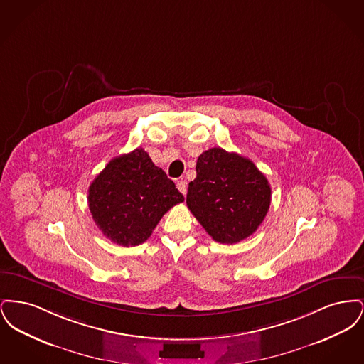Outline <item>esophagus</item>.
I'll use <instances>...</instances> for the list:
<instances>
[{
  "instance_id": "esophagus-1",
  "label": "esophagus",
  "mask_w": 364,
  "mask_h": 364,
  "mask_svg": "<svg viewBox=\"0 0 364 364\" xmlns=\"http://www.w3.org/2000/svg\"><path fill=\"white\" fill-rule=\"evenodd\" d=\"M177 190L180 191L183 195H186L187 193V183L184 181V180H180V181H177Z\"/></svg>"
}]
</instances>
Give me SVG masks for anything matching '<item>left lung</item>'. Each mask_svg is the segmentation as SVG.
I'll list each match as a JSON object with an SVG mask.
<instances>
[{
  "label": "left lung",
  "instance_id": "left-lung-1",
  "mask_svg": "<svg viewBox=\"0 0 364 364\" xmlns=\"http://www.w3.org/2000/svg\"><path fill=\"white\" fill-rule=\"evenodd\" d=\"M272 200L266 176L248 158L213 147L196 162L187 206L215 242H239L264 220Z\"/></svg>",
  "mask_w": 364,
  "mask_h": 364
}]
</instances>
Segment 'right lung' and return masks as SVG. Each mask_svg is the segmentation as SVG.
<instances>
[{"label":"right lung","mask_w":364,"mask_h":364,"mask_svg":"<svg viewBox=\"0 0 364 364\" xmlns=\"http://www.w3.org/2000/svg\"><path fill=\"white\" fill-rule=\"evenodd\" d=\"M181 202L183 193L140 147L113 158L88 188L92 220L124 247L146 242L162 215Z\"/></svg>","instance_id":"1"}]
</instances>
